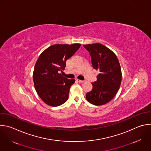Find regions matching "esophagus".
Wrapping results in <instances>:
<instances>
[{
    "label": "esophagus",
    "mask_w": 151,
    "mask_h": 151,
    "mask_svg": "<svg viewBox=\"0 0 151 151\" xmlns=\"http://www.w3.org/2000/svg\"><path fill=\"white\" fill-rule=\"evenodd\" d=\"M76 81L79 83H83L84 82V81H82V80H80V79H76Z\"/></svg>",
    "instance_id": "esophagus-1"
}]
</instances>
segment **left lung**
<instances>
[{
	"label": "left lung",
	"mask_w": 151,
	"mask_h": 151,
	"mask_svg": "<svg viewBox=\"0 0 151 151\" xmlns=\"http://www.w3.org/2000/svg\"><path fill=\"white\" fill-rule=\"evenodd\" d=\"M89 52L93 68L98 70L92 89L86 95L87 101L95 106L110 102L118 92L122 82V70L119 60L110 49L100 43L83 45Z\"/></svg>",
	"instance_id": "obj_1"
}]
</instances>
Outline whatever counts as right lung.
I'll use <instances>...</instances> for the list:
<instances>
[{"label": "right lung", "instance_id": "add662e5", "mask_svg": "<svg viewBox=\"0 0 151 151\" xmlns=\"http://www.w3.org/2000/svg\"><path fill=\"white\" fill-rule=\"evenodd\" d=\"M81 44H59L50 46L41 53L34 72L35 89L42 101L47 105L58 107L68 99L69 89L75 79L63 76L66 60L79 48Z\"/></svg>", "mask_w": 151, "mask_h": 151}]
</instances>
